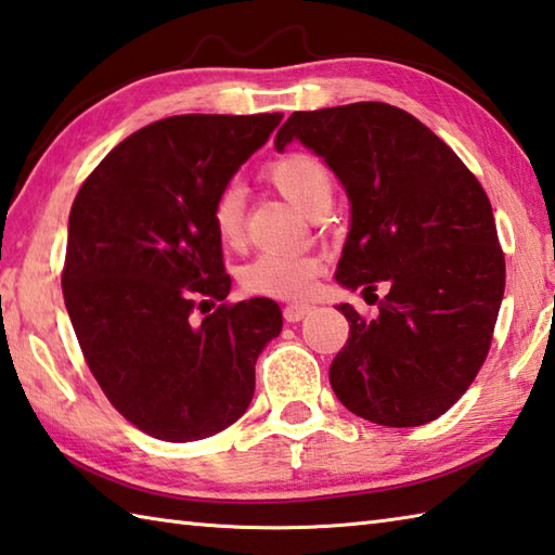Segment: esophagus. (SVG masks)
I'll use <instances>...</instances> for the list:
<instances>
[{"instance_id":"34e87169","label":"esophagus","mask_w":555,"mask_h":555,"mask_svg":"<svg viewBox=\"0 0 555 555\" xmlns=\"http://www.w3.org/2000/svg\"><path fill=\"white\" fill-rule=\"evenodd\" d=\"M310 310L312 308L308 304H288L284 308V318H286V322H298V320H304Z\"/></svg>"}]
</instances>
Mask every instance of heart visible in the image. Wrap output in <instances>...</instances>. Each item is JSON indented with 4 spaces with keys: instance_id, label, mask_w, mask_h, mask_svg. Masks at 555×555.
<instances>
[{
    "instance_id": "heart-1",
    "label": "heart",
    "mask_w": 555,
    "mask_h": 555,
    "mask_svg": "<svg viewBox=\"0 0 555 555\" xmlns=\"http://www.w3.org/2000/svg\"><path fill=\"white\" fill-rule=\"evenodd\" d=\"M267 179L291 204L308 216L330 208L335 179L327 165L310 153H288L264 169ZM210 223L220 243L237 247L245 237V194L240 184H225L210 204ZM322 271V259L300 251H261L240 271L247 294L269 298H306Z\"/></svg>"
}]
</instances>
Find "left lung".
Returning a JSON list of instances; mask_svg holds the SVG:
<instances>
[{
  "label": "left lung",
  "mask_w": 555,
  "mask_h": 555,
  "mask_svg": "<svg viewBox=\"0 0 555 555\" xmlns=\"http://www.w3.org/2000/svg\"><path fill=\"white\" fill-rule=\"evenodd\" d=\"M294 138L325 157L351 201L337 281L378 304L374 318L339 306L349 337L330 364L332 390L376 425H427L478 376L505 294L486 189L444 140L383 102L296 111L276 147Z\"/></svg>",
  "instance_id": "8db88e82"
}]
</instances>
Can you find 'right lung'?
Returning <instances> with one entry per match:
<instances>
[{
    "instance_id": "right-lung-1",
    "label": "right lung",
    "mask_w": 555,
    "mask_h": 555,
    "mask_svg": "<svg viewBox=\"0 0 555 555\" xmlns=\"http://www.w3.org/2000/svg\"><path fill=\"white\" fill-rule=\"evenodd\" d=\"M284 114H186L128 135L69 210L63 296L104 396L130 425L194 441L233 425L284 318L276 300L230 304L210 204ZM219 308L205 315L207 300ZM196 309L205 315L193 318Z\"/></svg>"
}]
</instances>
